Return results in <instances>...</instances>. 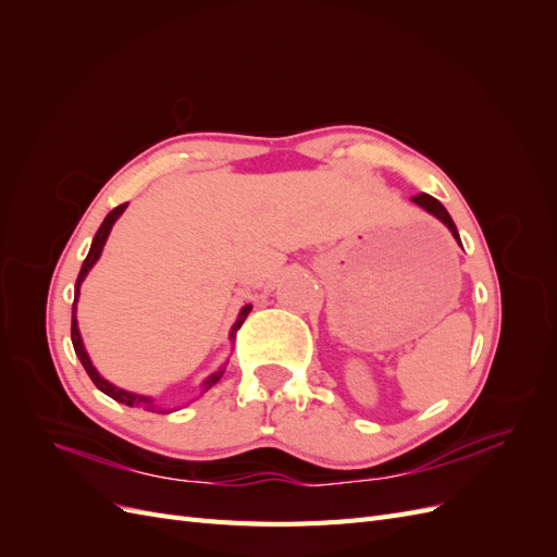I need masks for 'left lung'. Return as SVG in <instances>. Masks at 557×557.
Listing matches in <instances>:
<instances>
[{
    "mask_svg": "<svg viewBox=\"0 0 557 557\" xmlns=\"http://www.w3.org/2000/svg\"><path fill=\"white\" fill-rule=\"evenodd\" d=\"M413 201H416L418 207H423L428 213H432V215L440 218V221L450 230V234L455 237V242L460 244V234H458V230H455L453 218L448 215V211L444 209V205H442L440 199H434V197H430V195H425V193H420V195H416V197H413Z\"/></svg>",
    "mask_w": 557,
    "mask_h": 557,
    "instance_id": "8db88e82",
    "label": "left lung"
}]
</instances>
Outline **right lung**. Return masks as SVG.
Wrapping results in <instances>:
<instances>
[{
  "label": "right lung",
  "instance_id": "obj_1",
  "mask_svg": "<svg viewBox=\"0 0 557 557\" xmlns=\"http://www.w3.org/2000/svg\"><path fill=\"white\" fill-rule=\"evenodd\" d=\"M125 207H127V205L115 207V209H113V211H111V213L104 218V223L99 225V230H97V234H95V239H92V246H90L88 258L83 260V267H81L78 278H76V290H74V307H72V344H74V350H76V356H78V360H81L83 369H86L88 376L92 379V383L99 387V391H102L104 395H109V397H111V399H115V401L127 404V407H144L146 411H156V407H153V399H150V397H144V395H134V393L121 391V387L111 385L109 381H104L102 376L97 374V369L92 367V362H90V358H88L86 348H83V342H81V332H78V325H76V299H78V288H81V283H83V278L88 276V272H90V269H92V264L99 260V256H102V248H104V244H107L109 232H111L113 223L117 221V215H121V213L125 211ZM250 309H252L250 305H246V307L242 309V313H239V318H237V323H234V327H232L230 336L237 334V330L244 325V320H246V315L250 313ZM223 372H225V369H221V372L211 374V376L205 381V391H209L211 385H215L218 381H221ZM158 413H166V411H162V409H160Z\"/></svg>",
  "mask_w": 557,
  "mask_h": 557
}]
</instances>
